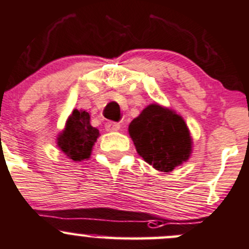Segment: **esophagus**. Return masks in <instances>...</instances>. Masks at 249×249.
Returning a JSON list of instances; mask_svg holds the SVG:
<instances>
[{
    "label": "esophagus",
    "mask_w": 249,
    "mask_h": 249,
    "mask_svg": "<svg viewBox=\"0 0 249 249\" xmlns=\"http://www.w3.org/2000/svg\"><path fill=\"white\" fill-rule=\"evenodd\" d=\"M106 129L107 132H117L120 129V124L116 122H107L106 124Z\"/></svg>",
    "instance_id": "1"
}]
</instances>
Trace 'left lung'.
I'll use <instances>...</instances> for the list:
<instances>
[{
	"label": "left lung",
	"mask_w": 249,
	"mask_h": 249,
	"mask_svg": "<svg viewBox=\"0 0 249 249\" xmlns=\"http://www.w3.org/2000/svg\"><path fill=\"white\" fill-rule=\"evenodd\" d=\"M137 152L156 170L170 173L188 160L192 138L186 122L174 110L150 104L128 127Z\"/></svg>",
	"instance_id": "8db88e82"
}]
</instances>
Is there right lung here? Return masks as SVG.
Returning <instances> with one entry per match:
<instances>
[{
	"mask_svg": "<svg viewBox=\"0 0 249 249\" xmlns=\"http://www.w3.org/2000/svg\"><path fill=\"white\" fill-rule=\"evenodd\" d=\"M98 137L99 130L89 124V112L74 109L65 129L58 134L57 146L69 160L81 162L89 160Z\"/></svg>",
	"mask_w": 249,
	"mask_h": 249,
	"instance_id": "obj_1",
	"label": "right lung"
}]
</instances>
